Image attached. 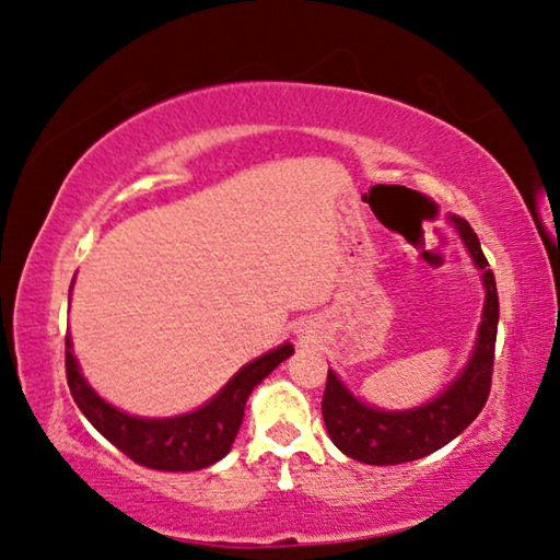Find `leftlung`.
Segmentation results:
<instances>
[{
	"mask_svg": "<svg viewBox=\"0 0 560 560\" xmlns=\"http://www.w3.org/2000/svg\"><path fill=\"white\" fill-rule=\"evenodd\" d=\"M450 221L460 231L475 266L482 271V287H486V306H482L475 352L465 370L457 374V380L442 389V395L428 405L405 412H385L360 402L329 370L327 389L322 397L324 424H327L334 445L352 460L366 465L420 460V457L435 453L460 435L488 402L500 314L495 277L470 223L460 215H450Z\"/></svg>",
	"mask_w": 560,
	"mask_h": 560,
	"instance_id": "8db88e82",
	"label": "left lung"
}]
</instances>
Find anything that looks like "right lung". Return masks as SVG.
Returning <instances> with one entry per match:
<instances>
[{"instance_id": "1", "label": "right lung", "mask_w": 560, "mask_h": 560, "mask_svg": "<svg viewBox=\"0 0 560 560\" xmlns=\"http://www.w3.org/2000/svg\"><path fill=\"white\" fill-rule=\"evenodd\" d=\"M291 354H294V347L281 345L273 352L248 362L238 374H233V380L211 402L198 407L196 412L165 417V420H145V417L115 410L113 405L95 395L80 374L70 334L65 337L67 385H70L80 412L88 417L100 435L113 442L132 463L168 472L203 470V467L219 463L231 450L241 422H244L248 395L266 374H271Z\"/></svg>"}]
</instances>
